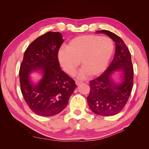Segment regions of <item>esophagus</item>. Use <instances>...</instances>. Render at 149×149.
<instances>
[{
	"label": "esophagus",
	"instance_id": "obj_1",
	"mask_svg": "<svg viewBox=\"0 0 149 149\" xmlns=\"http://www.w3.org/2000/svg\"><path fill=\"white\" fill-rule=\"evenodd\" d=\"M75 83H76V84L77 85V86H78V85H79L80 84H81V83H82V82H81V81H77V80L76 81Z\"/></svg>",
	"mask_w": 149,
	"mask_h": 149
}]
</instances>
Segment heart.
Segmentation results:
<instances>
[{
	"mask_svg": "<svg viewBox=\"0 0 149 149\" xmlns=\"http://www.w3.org/2000/svg\"><path fill=\"white\" fill-rule=\"evenodd\" d=\"M114 51L112 40L107 37L85 35L76 37L68 42L65 48L58 53V61L63 69L73 75L79 65L82 68L78 74L80 79L88 74L97 76L106 70Z\"/></svg>",
	"mask_w": 149,
	"mask_h": 149,
	"instance_id": "heart-1",
	"label": "heart"
}]
</instances>
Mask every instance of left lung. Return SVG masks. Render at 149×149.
Returning <instances> with one entry per match:
<instances>
[{
    "label": "left lung",
    "instance_id": "8db88e82",
    "mask_svg": "<svg viewBox=\"0 0 149 149\" xmlns=\"http://www.w3.org/2000/svg\"><path fill=\"white\" fill-rule=\"evenodd\" d=\"M96 33L105 34L113 40L116 52L113 60L104 72L90 81L91 89L87 101L94 113L111 116L123 109L132 91L134 69L131 55L119 36L106 30L96 31ZM116 72L120 73L119 82L112 78Z\"/></svg>",
    "mask_w": 149,
    "mask_h": 149
}]
</instances>
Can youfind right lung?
<instances>
[{"instance_id":"1","label":"right lung","mask_w":149,"mask_h":149,"mask_svg":"<svg viewBox=\"0 0 149 149\" xmlns=\"http://www.w3.org/2000/svg\"><path fill=\"white\" fill-rule=\"evenodd\" d=\"M63 42L60 32L49 31L35 39L25 52L19 71L21 91L30 109L39 116L60 113L77 86L60 66L58 53ZM38 70L41 78L35 83L30 74Z\"/></svg>"}]
</instances>
